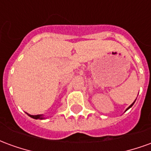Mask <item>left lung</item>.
<instances>
[{
  "label": "left lung",
  "instance_id": "left-lung-1",
  "mask_svg": "<svg viewBox=\"0 0 151 151\" xmlns=\"http://www.w3.org/2000/svg\"><path fill=\"white\" fill-rule=\"evenodd\" d=\"M135 101H136V100H135ZM135 101H134V102H133V104H131V105H130V106H129V108H127V109H126V110H125V111H127V110H128V109H129V108H131V107H132V106H133V104H134V103H135Z\"/></svg>",
  "mask_w": 151,
  "mask_h": 151
}]
</instances>
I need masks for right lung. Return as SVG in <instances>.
Segmentation results:
<instances>
[{
  "label": "right lung",
  "instance_id": "right-lung-1",
  "mask_svg": "<svg viewBox=\"0 0 151 151\" xmlns=\"http://www.w3.org/2000/svg\"><path fill=\"white\" fill-rule=\"evenodd\" d=\"M29 116L30 117H31V118H33V119H35V120H37V119H40V120H43V119H45L44 117H43V115H35V116H34V115H30V114L27 113Z\"/></svg>",
  "mask_w": 151,
  "mask_h": 151
}]
</instances>
